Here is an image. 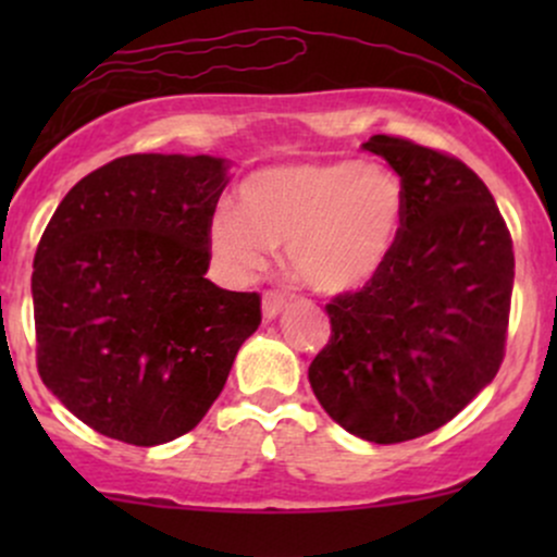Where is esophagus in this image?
Masks as SVG:
<instances>
[{
	"mask_svg": "<svg viewBox=\"0 0 557 557\" xmlns=\"http://www.w3.org/2000/svg\"><path fill=\"white\" fill-rule=\"evenodd\" d=\"M285 296L283 293H277V290H267L264 293V300H261V311H264V319H274L280 314V311L285 309Z\"/></svg>",
	"mask_w": 557,
	"mask_h": 557,
	"instance_id": "obj_1",
	"label": "esophagus"
}]
</instances>
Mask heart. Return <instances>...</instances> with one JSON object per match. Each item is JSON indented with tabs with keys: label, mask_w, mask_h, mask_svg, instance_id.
I'll use <instances>...</instances> for the list:
<instances>
[{
	"label": "heart",
	"mask_w": 557,
	"mask_h": 557,
	"mask_svg": "<svg viewBox=\"0 0 557 557\" xmlns=\"http://www.w3.org/2000/svg\"><path fill=\"white\" fill-rule=\"evenodd\" d=\"M406 194L382 164H290L246 177L238 212L212 220V251L233 277L261 272L274 246L319 293L359 290L385 267L400 235Z\"/></svg>",
	"instance_id": "b5f03b06"
}]
</instances>
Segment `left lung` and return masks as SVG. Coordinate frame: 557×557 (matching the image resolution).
Here are the masks:
<instances>
[{
	"instance_id": "1",
	"label": "left lung",
	"mask_w": 557,
	"mask_h": 557,
	"mask_svg": "<svg viewBox=\"0 0 557 557\" xmlns=\"http://www.w3.org/2000/svg\"><path fill=\"white\" fill-rule=\"evenodd\" d=\"M363 149L398 172L400 235L374 280L324 306L332 332L309 382L343 430L395 445L440 430L495 380L513 240L490 188L461 159L385 133Z\"/></svg>"
}]
</instances>
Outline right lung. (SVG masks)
<instances>
[{
	"label": "right lung",
	"mask_w": 557,
	"mask_h": 557,
	"mask_svg": "<svg viewBox=\"0 0 557 557\" xmlns=\"http://www.w3.org/2000/svg\"><path fill=\"white\" fill-rule=\"evenodd\" d=\"M225 185L214 157H120L67 190L38 240V374L104 437L151 447L194 430L261 324L259 293L203 277Z\"/></svg>",
	"instance_id": "1"
}]
</instances>
